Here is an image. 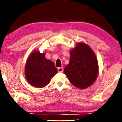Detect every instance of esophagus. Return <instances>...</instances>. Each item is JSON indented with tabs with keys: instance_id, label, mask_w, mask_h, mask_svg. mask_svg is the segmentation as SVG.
Instances as JSON below:
<instances>
[{
	"instance_id": "esophagus-1",
	"label": "esophagus",
	"mask_w": 122,
	"mask_h": 122,
	"mask_svg": "<svg viewBox=\"0 0 122 122\" xmlns=\"http://www.w3.org/2000/svg\"><path fill=\"white\" fill-rule=\"evenodd\" d=\"M58 71L59 73H62L63 71V68L62 67L58 68Z\"/></svg>"
}]
</instances>
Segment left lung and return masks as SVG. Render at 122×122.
<instances>
[{"label": "left lung", "mask_w": 122, "mask_h": 122, "mask_svg": "<svg viewBox=\"0 0 122 122\" xmlns=\"http://www.w3.org/2000/svg\"><path fill=\"white\" fill-rule=\"evenodd\" d=\"M69 63L64 73L73 85L79 89L91 86L98 74L97 59L91 48L83 43H78L70 51Z\"/></svg>", "instance_id": "obj_1"}]
</instances>
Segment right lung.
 Wrapping results in <instances>:
<instances>
[{
  "mask_svg": "<svg viewBox=\"0 0 122 122\" xmlns=\"http://www.w3.org/2000/svg\"><path fill=\"white\" fill-rule=\"evenodd\" d=\"M57 71L54 63L45 57V53L37 51L29 55L25 66L26 81L36 88H43L48 85Z\"/></svg>",
  "mask_w": 122,
  "mask_h": 122,
  "instance_id": "add662e5",
  "label": "right lung"
}]
</instances>
